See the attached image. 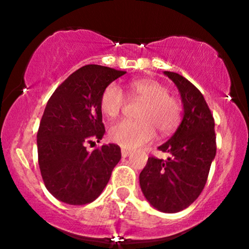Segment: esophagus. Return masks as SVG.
<instances>
[{
    "label": "esophagus",
    "mask_w": 249,
    "mask_h": 249,
    "mask_svg": "<svg viewBox=\"0 0 249 249\" xmlns=\"http://www.w3.org/2000/svg\"><path fill=\"white\" fill-rule=\"evenodd\" d=\"M130 154H131V151L125 150V148H123V150H122V156L124 157V158H125V157H128Z\"/></svg>",
    "instance_id": "34e87169"
}]
</instances>
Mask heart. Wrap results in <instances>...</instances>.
Masks as SVG:
<instances>
[{
    "instance_id": "b5f03b06",
    "label": "heart",
    "mask_w": 249,
    "mask_h": 249,
    "mask_svg": "<svg viewBox=\"0 0 249 249\" xmlns=\"http://www.w3.org/2000/svg\"><path fill=\"white\" fill-rule=\"evenodd\" d=\"M128 97L141 99L137 111V121H122L110 128L111 141L123 147L136 148L151 142L156 128L161 134L176 130L181 117V107L176 97L168 93L167 88L154 79H137L127 85ZM125 104L122 89L116 83L105 87L101 95L102 112L107 118L115 119L121 115Z\"/></svg>"
}]
</instances>
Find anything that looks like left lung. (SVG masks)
<instances>
[{"instance_id": "1", "label": "left lung", "mask_w": 249, "mask_h": 249, "mask_svg": "<svg viewBox=\"0 0 249 249\" xmlns=\"http://www.w3.org/2000/svg\"><path fill=\"white\" fill-rule=\"evenodd\" d=\"M178 88L184 105L181 124L158 150L171 154L167 160L150 157L139 176L145 198L165 213L185 210L206 185L216 153L214 118L204 96L190 81L164 71Z\"/></svg>"}]
</instances>
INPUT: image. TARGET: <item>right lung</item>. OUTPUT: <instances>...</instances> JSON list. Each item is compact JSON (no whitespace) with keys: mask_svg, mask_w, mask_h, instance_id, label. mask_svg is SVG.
<instances>
[{"mask_svg":"<svg viewBox=\"0 0 249 249\" xmlns=\"http://www.w3.org/2000/svg\"><path fill=\"white\" fill-rule=\"evenodd\" d=\"M126 71L89 64L68 77L47 103L37 132L43 181L59 201L92 202L103 192L121 160V147L103 145L91 152L88 144L103 138L101 95Z\"/></svg>","mask_w":249,"mask_h":249,"instance_id":"right-lung-1","label":"right lung"}]
</instances>
